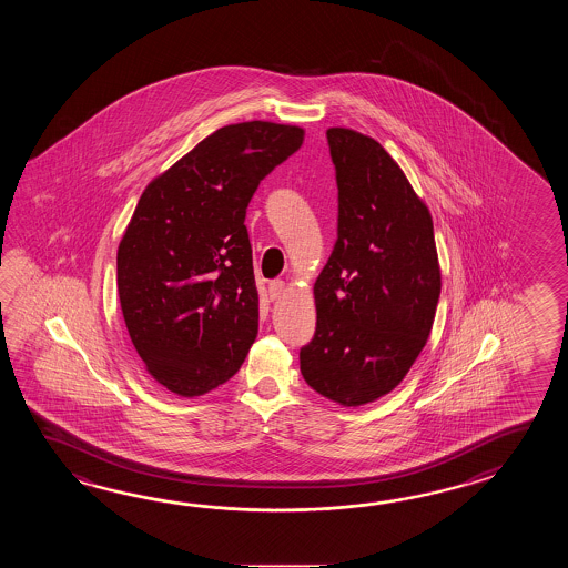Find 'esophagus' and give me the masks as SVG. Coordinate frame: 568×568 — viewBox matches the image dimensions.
<instances>
[{
	"instance_id": "esophagus-1",
	"label": "esophagus",
	"mask_w": 568,
	"mask_h": 568,
	"mask_svg": "<svg viewBox=\"0 0 568 568\" xmlns=\"http://www.w3.org/2000/svg\"><path fill=\"white\" fill-rule=\"evenodd\" d=\"M267 292H270V298H272V301H278L280 296L286 292L284 280H272L270 286H267Z\"/></svg>"
}]
</instances>
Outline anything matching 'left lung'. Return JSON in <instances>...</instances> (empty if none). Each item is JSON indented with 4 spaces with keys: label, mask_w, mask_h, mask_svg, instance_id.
Returning a JSON list of instances; mask_svg holds the SVG:
<instances>
[{
    "label": "left lung",
    "mask_w": 568,
    "mask_h": 568,
    "mask_svg": "<svg viewBox=\"0 0 568 568\" xmlns=\"http://www.w3.org/2000/svg\"><path fill=\"white\" fill-rule=\"evenodd\" d=\"M337 242L314 282L316 331L304 382L345 408L389 394L433 331L440 296L430 211L374 138L328 128Z\"/></svg>",
    "instance_id": "1"
}]
</instances>
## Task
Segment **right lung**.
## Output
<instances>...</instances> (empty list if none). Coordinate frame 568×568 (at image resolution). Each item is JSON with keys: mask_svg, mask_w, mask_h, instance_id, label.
<instances>
[{"mask_svg": "<svg viewBox=\"0 0 568 568\" xmlns=\"http://www.w3.org/2000/svg\"><path fill=\"white\" fill-rule=\"evenodd\" d=\"M304 142L272 121L231 123L145 186L118 247L121 313L148 374L196 398L240 372L260 298L243 225L255 189Z\"/></svg>", "mask_w": 568, "mask_h": 568, "instance_id": "1", "label": "right lung"}]
</instances>
